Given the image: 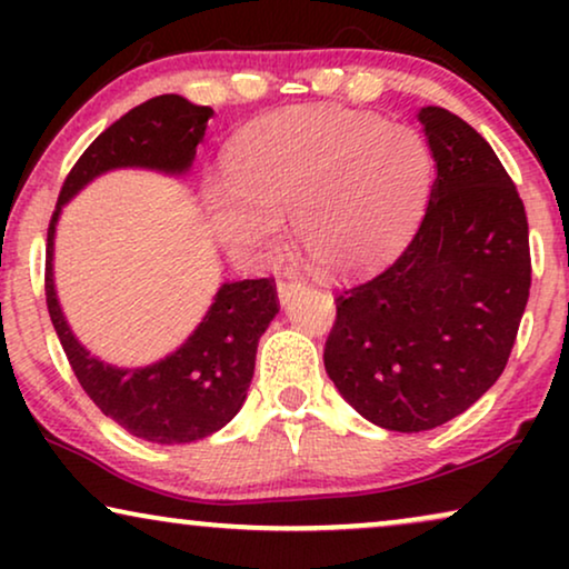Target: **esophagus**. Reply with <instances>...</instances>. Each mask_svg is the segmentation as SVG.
Segmentation results:
<instances>
[{"instance_id":"obj_1","label":"esophagus","mask_w":569,"mask_h":569,"mask_svg":"<svg viewBox=\"0 0 569 569\" xmlns=\"http://www.w3.org/2000/svg\"><path fill=\"white\" fill-rule=\"evenodd\" d=\"M302 284L300 279H295V277H287V279H279L277 282V295H279V302H282V306H290V300L295 298V295H298L300 290H302Z\"/></svg>"}]
</instances>
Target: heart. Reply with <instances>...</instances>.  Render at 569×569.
<instances>
[{
  "instance_id": "obj_1",
  "label": "heart",
  "mask_w": 569,
  "mask_h": 569,
  "mask_svg": "<svg viewBox=\"0 0 569 569\" xmlns=\"http://www.w3.org/2000/svg\"><path fill=\"white\" fill-rule=\"evenodd\" d=\"M228 183L204 193L232 259L267 263L292 217L326 274H357L403 243L432 183V154L407 123L349 108H290L251 123L228 152Z\"/></svg>"
}]
</instances>
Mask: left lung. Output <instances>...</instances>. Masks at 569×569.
<instances>
[{"instance_id": "8db88e82", "label": "left lung", "mask_w": 569, "mask_h": 569, "mask_svg": "<svg viewBox=\"0 0 569 569\" xmlns=\"http://www.w3.org/2000/svg\"><path fill=\"white\" fill-rule=\"evenodd\" d=\"M435 173L403 253L337 295L323 365L372 425L422 432L479 401L508 365L531 290L526 207L477 129L419 111Z\"/></svg>"}]
</instances>
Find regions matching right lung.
Returning <instances> with one entry per match:
<instances>
[{
    "label": "right lung",
    "mask_w": 569,
    "mask_h": 569,
    "mask_svg": "<svg viewBox=\"0 0 569 569\" xmlns=\"http://www.w3.org/2000/svg\"><path fill=\"white\" fill-rule=\"evenodd\" d=\"M212 108L181 96H158L111 123L69 170L51 214L46 243V306L82 391L137 438L178 446L207 438L230 422L251 386L256 347L279 313L274 279L224 282L197 331L147 368H113L74 339L53 287V232L61 207L92 178L113 168L186 173L204 139Z\"/></svg>",
    "instance_id": "1"
}]
</instances>
